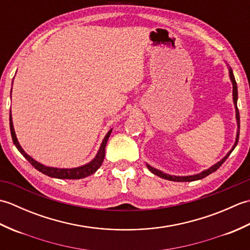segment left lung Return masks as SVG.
Listing matches in <instances>:
<instances>
[{
  "mask_svg": "<svg viewBox=\"0 0 250 250\" xmlns=\"http://www.w3.org/2000/svg\"><path fill=\"white\" fill-rule=\"evenodd\" d=\"M229 74H230V78H231V82H232V84H233V102H234L235 110H236V120H237V128H238L237 134H236V140H235L234 145H233V147H232V149L227 153V156L224 159H222V160H220L218 163H216L215 166H213L211 167H209L208 169H206V171H203V172L200 173V174L191 175V176H172V175H168V174L163 173L161 171H159V169L153 168L152 167L148 166V164H147V167L149 168V171L151 173H153L155 175H157V176L161 177V178L167 179V180H172V182H193V180L202 179V178H204L206 176H208L209 174L217 171V169H218L221 167V164L227 160L228 157L231 155V152L233 151V149H234L235 146L237 145L238 137H240V113H238V108H237V84H236L235 78H234V75H233V71H232L231 67H229Z\"/></svg>",
  "mask_w": 250,
  "mask_h": 250,
  "instance_id": "8db88e82",
  "label": "left lung"
}]
</instances>
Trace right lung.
Listing matches in <instances>:
<instances>
[{
  "instance_id": "add662e5",
  "label": "right lung",
  "mask_w": 250,
  "mask_h": 250,
  "mask_svg": "<svg viewBox=\"0 0 250 250\" xmlns=\"http://www.w3.org/2000/svg\"><path fill=\"white\" fill-rule=\"evenodd\" d=\"M9 126H10V134H12V139H13L14 144L16 147H17V149L21 152V155H22L26 159V160H28L32 164V166H33L37 169V171H40L43 174L47 175V176L59 178V179H81V178L90 176V175H92L93 173L97 172L98 168L102 166V163L104 161L106 143H107L108 137L111 133V129H110L107 132V134L105 135L102 144H101L98 155L95 156V158L91 162H89L88 164H86V166L75 167V168H57V167H49L43 166V164H41L37 161H35L34 159H32L29 155H26L24 150L19 145L17 137H16L14 125H13V120H12V113L9 114Z\"/></svg>"
}]
</instances>
